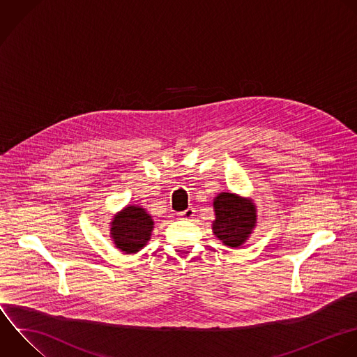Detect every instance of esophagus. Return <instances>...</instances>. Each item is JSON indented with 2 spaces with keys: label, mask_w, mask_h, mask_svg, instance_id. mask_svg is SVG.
Segmentation results:
<instances>
[{
  "label": "esophagus",
  "mask_w": 357,
  "mask_h": 357,
  "mask_svg": "<svg viewBox=\"0 0 357 357\" xmlns=\"http://www.w3.org/2000/svg\"><path fill=\"white\" fill-rule=\"evenodd\" d=\"M178 216H180V219H191V218L195 216V209L194 208H187L185 211L178 212Z\"/></svg>",
  "instance_id": "obj_1"
}]
</instances>
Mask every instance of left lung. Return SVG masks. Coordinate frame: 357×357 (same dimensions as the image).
Wrapping results in <instances>:
<instances>
[{
    "instance_id": "1",
    "label": "left lung",
    "mask_w": 357,
    "mask_h": 357,
    "mask_svg": "<svg viewBox=\"0 0 357 357\" xmlns=\"http://www.w3.org/2000/svg\"><path fill=\"white\" fill-rule=\"evenodd\" d=\"M213 206L216 215L215 236L226 245H241L255 226L254 205L234 194L222 192L215 198Z\"/></svg>"
}]
</instances>
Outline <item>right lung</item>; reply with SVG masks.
Returning a JSON list of instances; mask_svg holds the SVG:
<instances>
[{
    "mask_svg": "<svg viewBox=\"0 0 357 357\" xmlns=\"http://www.w3.org/2000/svg\"><path fill=\"white\" fill-rule=\"evenodd\" d=\"M153 222L145 209L127 206L112 223V237L124 252H137L151 238Z\"/></svg>",
    "mask_w": 357,
    "mask_h": 357,
    "instance_id": "1",
    "label": "right lung"
}]
</instances>
